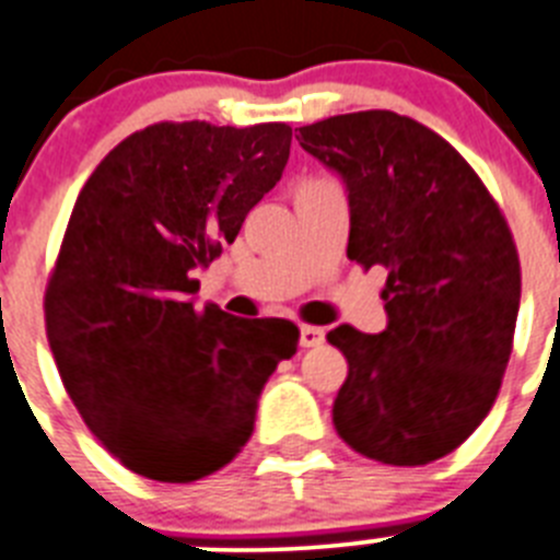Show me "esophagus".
<instances>
[{
	"label": "esophagus",
	"mask_w": 560,
	"mask_h": 560,
	"mask_svg": "<svg viewBox=\"0 0 560 560\" xmlns=\"http://www.w3.org/2000/svg\"><path fill=\"white\" fill-rule=\"evenodd\" d=\"M324 335H327V332H324V327H313V324H302V327H300V343L311 349V346L324 343Z\"/></svg>",
	"instance_id": "esophagus-1"
}]
</instances>
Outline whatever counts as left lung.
I'll list each match as a JSON object with an SVG mask.
<instances>
[{"mask_svg": "<svg viewBox=\"0 0 560 560\" xmlns=\"http://www.w3.org/2000/svg\"><path fill=\"white\" fill-rule=\"evenodd\" d=\"M296 140L343 178L346 255L387 269L385 332L327 335L349 363L335 429L382 465H429L478 429L509 365L523 289L509 222L459 151L407 115H335Z\"/></svg>", "mask_w": 560, "mask_h": 560, "instance_id": "8db88e82", "label": "left lung"}]
</instances>
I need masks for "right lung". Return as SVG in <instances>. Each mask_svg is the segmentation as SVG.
<instances>
[{"label": "right lung", "instance_id": "1", "mask_svg": "<svg viewBox=\"0 0 560 560\" xmlns=\"http://www.w3.org/2000/svg\"><path fill=\"white\" fill-rule=\"evenodd\" d=\"M291 126L153 124L77 197L46 285V338L88 429L124 467L189 483L236 459L266 380L300 343L285 318L197 311L220 258L283 175Z\"/></svg>", "mask_w": 560, "mask_h": 560}]
</instances>
